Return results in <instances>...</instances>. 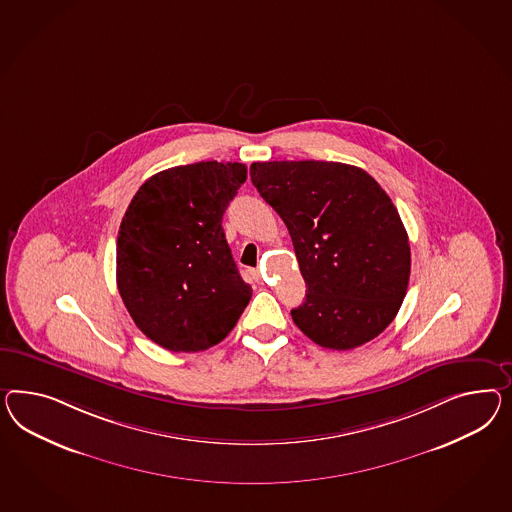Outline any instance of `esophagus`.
Returning a JSON list of instances; mask_svg holds the SVG:
<instances>
[{"mask_svg": "<svg viewBox=\"0 0 512 512\" xmlns=\"http://www.w3.org/2000/svg\"><path fill=\"white\" fill-rule=\"evenodd\" d=\"M253 277H255L257 281H261V279H263V276H261V272H259V270H255V272H253Z\"/></svg>", "mask_w": 512, "mask_h": 512, "instance_id": "esophagus-1", "label": "esophagus"}]
</instances>
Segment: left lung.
I'll return each instance as SVG.
<instances>
[{"label": "left lung", "instance_id": "1", "mask_svg": "<svg viewBox=\"0 0 512 512\" xmlns=\"http://www.w3.org/2000/svg\"><path fill=\"white\" fill-rule=\"evenodd\" d=\"M251 182L291 233L305 279L294 324L317 345L350 350L386 330L410 279V244L380 184L339 162H253Z\"/></svg>", "mask_w": 512, "mask_h": 512}]
</instances>
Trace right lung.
<instances>
[{"instance_id": "obj_1", "label": "right lung", "mask_w": 512, "mask_h": 512, "mask_svg": "<svg viewBox=\"0 0 512 512\" xmlns=\"http://www.w3.org/2000/svg\"><path fill=\"white\" fill-rule=\"evenodd\" d=\"M238 162L169 167L141 184L117 236V287L136 326L171 352L218 345L251 300L221 227Z\"/></svg>"}]
</instances>
